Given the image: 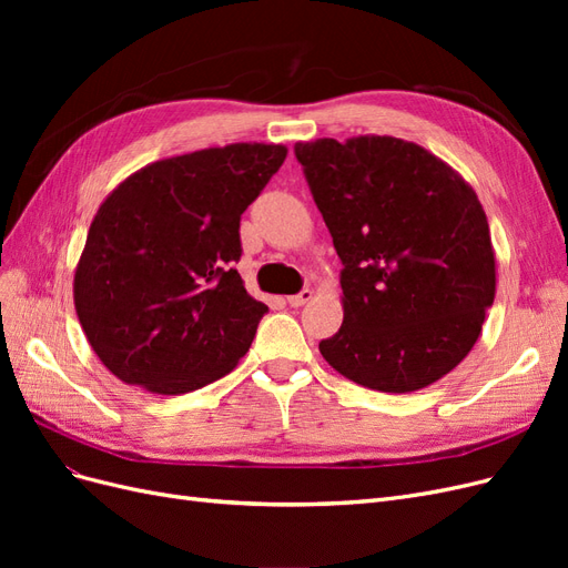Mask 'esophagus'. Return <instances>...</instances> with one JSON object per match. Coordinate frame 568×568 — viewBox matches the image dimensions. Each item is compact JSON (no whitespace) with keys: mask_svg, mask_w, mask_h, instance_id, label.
<instances>
[{"mask_svg":"<svg viewBox=\"0 0 568 568\" xmlns=\"http://www.w3.org/2000/svg\"><path fill=\"white\" fill-rule=\"evenodd\" d=\"M315 296V291L313 288H303L301 294H296V296H288L286 298V303L291 305V307H301V305H305L307 301H311Z\"/></svg>","mask_w":568,"mask_h":568,"instance_id":"obj_1","label":"esophagus"}]
</instances>
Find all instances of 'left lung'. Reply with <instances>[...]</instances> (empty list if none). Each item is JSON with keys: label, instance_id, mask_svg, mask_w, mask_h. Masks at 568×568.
<instances>
[{"label": "left lung", "instance_id": "8db88e82", "mask_svg": "<svg viewBox=\"0 0 568 568\" xmlns=\"http://www.w3.org/2000/svg\"><path fill=\"white\" fill-rule=\"evenodd\" d=\"M296 159L343 265V324L322 357L382 393L443 379L495 298L490 227L471 184L388 134L298 142Z\"/></svg>", "mask_w": 568, "mask_h": 568}]
</instances>
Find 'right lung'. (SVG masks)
<instances>
[{
	"label": "right lung",
	"instance_id": "obj_1",
	"mask_svg": "<svg viewBox=\"0 0 568 568\" xmlns=\"http://www.w3.org/2000/svg\"><path fill=\"white\" fill-rule=\"evenodd\" d=\"M236 142L136 170L99 205L73 277L92 351L120 382L180 395L230 374L267 305L232 267L239 220L286 159Z\"/></svg>",
	"mask_w": 568,
	"mask_h": 568
}]
</instances>
